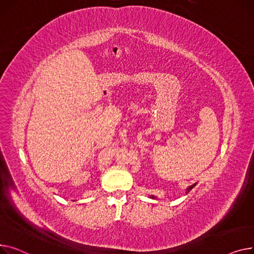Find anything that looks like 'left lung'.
<instances>
[{
    "label": "left lung",
    "mask_w": 254,
    "mask_h": 254,
    "mask_svg": "<svg viewBox=\"0 0 254 254\" xmlns=\"http://www.w3.org/2000/svg\"><path fill=\"white\" fill-rule=\"evenodd\" d=\"M195 186H196V184H195V185H192V186H190V188H189L187 190H188V191H190V190H191L193 187H195ZM152 198H153V199H155V197H154V196H152Z\"/></svg>",
    "instance_id": "obj_1"
}]
</instances>
